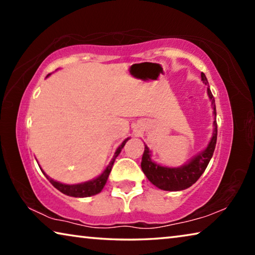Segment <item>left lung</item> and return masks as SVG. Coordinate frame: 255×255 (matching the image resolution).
I'll return each instance as SVG.
<instances>
[{"instance_id": "obj_1", "label": "left lung", "mask_w": 255, "mask_h": 255, "mask_svg": "<svg viewBox=\"0 0 255 255\" xmlns=\"http://www.w3.org/2000/svg\"><path fill=\"white\" fill-rule=\"evenodd\" d=\"M201 81L205 84H208L207 77L201 73ZM208 91V97L211 100V105H213L214 115L216 117V106H215V99L213 93H211L210 89H207ZM214 133L213 137L209 141L208 146H207L205 150H202L200 154L193 157L191 161L185 164V165L181 167H167V166H161L158 164L154 163L150 159V150L145 145L144 154L141 157V170L146 175L150 182H152L155 187L159 188L161 190H166V191H180V190H184L189 187H191L196 181L200 178L201 174L204 173L207 165L213 157L214 150L216 147V141H217V123L216 120L214 122Z\"/></svg>"}]
</instances>
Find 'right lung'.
I'll return each instance as SVG.
<instances>
[{
  "label": "right lung",
  "instance_id": "obj_1",
  "mask_svg": "<svg viewBox=\"0 0 255 255\" xmlns=\"http://www.w3.org/2000/svg\"><path fill=\"white\" fill-rule=\"evenodd\" d=\"M128 139L129 138L125 139L123 141V144L119 146L117 150H116L114 157H112V159L110 161L109 165L107 166V169L103 171V173L99 175L96 179L88 181V182L79 183V184H64V183L57 182V181H54L53 179H50L44 171H42V173L46 175V178L49 180V182L53 184L56 189L59 190L60 192L64 193V195L70 196V197H76V198H84V197L94 196V195H97V193L101 192V190L103 189V187H105V184L108 180V176H109L110 172H111L112 165H114V163H115V159L120 154V152H122V149L124 148V146L127 143Z\"/></svg>",
  "mask_w": 255,
  "mask_h": 255
}]
</instances>
